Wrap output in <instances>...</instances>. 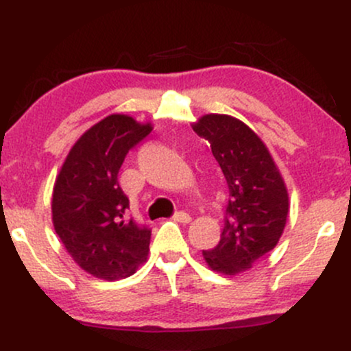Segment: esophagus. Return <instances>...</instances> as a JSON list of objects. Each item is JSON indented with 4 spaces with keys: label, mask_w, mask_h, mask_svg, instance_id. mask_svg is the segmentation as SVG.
Segmentation results:
<instances>
[{
    "label": "esophagus",
    "mask_w": 351,
    "mask_h": 351,
    "mask_svg": "<svg viewBox=\"0 0 351 351\" xmlns=\"http://www.w3.org/2000/svg\"><path fill=\"white\" fill-rule=\"evenodd\" d=\"M173 219L178 221V223L186 224V223H189V221H191V216H189L188 213H184V211H178V213H176V215H175V217H173Z\"/></svg>",
    "instance_id": "34e87169"
}]
</instances>
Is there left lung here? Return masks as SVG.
I'll use <instances>...</instances> for the list:
<instances>
[{
  "mask_svg": "<svg viewBox=\"0 0 351 351\" xmlns=\"http://www.w3.org/2000/svg\"><path fill=\"white\" fill-rule=\"evenodd\" d=\"M191 127L209 142L229 188L221 239L203 259L211 271L236 276L279 243L291 209L287 186L261 136L239 119L206 114Z\"/></svg>",
  "mask_w": 351,
  "mask_h": 351,
  "instance_id": "8db88e82",
  "label": "left lung"
}]
</instances>
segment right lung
<instances>
[{
	"mask_svg": "<svg viewBox=\"0 0 351 351\" xmlns=\"http://www.w3.org/2000/svg\"><path fill=\"white\" fill-rule=\"evenodd\" d=\"M152 130L130 115H107L79 136L56 176L52 224L74 263L97 279H125L148 259L152 231L125 219L128 198L117 176Z\"/></svg>",
	"mask_w": 351,
	"mask_h": 351,
	"instance_id": "add662e5",
	"label": "right lung"
}]
</instances>
